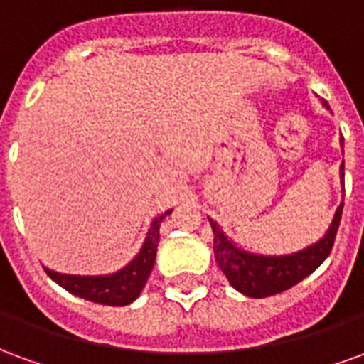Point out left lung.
Returning a JSON list of instances; mask_svg holds the SVG:
<instances>
[{"label":"left lung","instance_id":"8db88e82","mask_svg":"<svg viewBox=\"0 0 364 364\" xmlns=\"http://www.w3.org/2000/svg\"><path fill=\"white\" fill-rule=\"evenodd\" d=\"M323 105L328 107L326 101ZM341 177H343V164H341ZM341 213H343V203L336 210L333 222L320 242L290 255H259V253L240 250L236 244H232V240L226 237L220 226L208 218L214 234L216 263L222 269V273L226 274L230 284L245 296L265 298L279 294L282 290L294 287L308 274H312L326 261L336 242Z\"/></svg>","mask_w":364,"mask_h":364}]
</instances>
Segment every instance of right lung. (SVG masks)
Instances as JSON below:
<instances>
[{"instance_id":"add662e5","label":"right lung","mask_w":364,"mask_h":364,"mask_svg":"<svg viewBox=\"0 0 364 364\" xmlns=\"http://www.w3.org/2000/svg\"><path fill=\"white\" fill-rule=\"evenodd\" d=\"M167 213L159 214L154 218L148 230V236L144 240L142 250L138 252L134 259L122 267L117 273L111 274H97V277H82V274H64L50 271L44 267L46 274L52 281L58 282L62 289L72 292L75 296L85 298L91 302L105 306H127L134 302L140 296L144 284L150 277L154 263H156V252L159 244V224L166 218Z\"/></svg>"}]
</instances>
